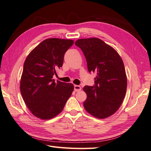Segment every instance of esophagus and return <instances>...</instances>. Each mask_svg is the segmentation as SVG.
Returning a JSON list of instances; mask_svg holds the SVG:
<instances>
[{"mask_svg": "<svg viewBox=\"0 0 151 151\" xmlns=\"http://www.w3.org/2000/svg\"><path fill=\"white\" fill-rule=\"evenodd\" d=\"M81 90V87L79 85H74V90L76 92H79Z\"/></svg>", "mask_w": 151, "mask_h": 151, "instance_id": "34e87169", "label": "esophagus"}]
</instances>
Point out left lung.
<instances>
[{
	"mask_svg": "<svg viewBox=\"0 0 151 151\" xmlns=\"http://www.w3.org/2000/svg\"><path fill=\"white\" fill-rule=\"evenodd\" d=\"M75 45L81 49L88 72L97 73L95 85L83 88L87 96L83 105L96 118H108L118 110L127 91V76L121 57L98 38L78 39Z\"/></svg>",
	"mask_w": 151,
	"mask_h": 151,
	"instance_id": "1",
	"label": "left lung"
}]
</instances>
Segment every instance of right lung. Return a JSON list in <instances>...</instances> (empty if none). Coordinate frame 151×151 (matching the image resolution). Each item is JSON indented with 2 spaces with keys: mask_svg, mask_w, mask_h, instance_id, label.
<instances>
[{
  "mask_svg": "<svg viewBox=\"0 0 151 151\" xmlns=\"http://www.w3.org/2000/svg\"><path fill=\"white\" fill-rule=\"evenodd\" d=\"M73 44L70 39H45L25 60L20 90L26 106L40 119L58 116L72 95L73 84L59 81L56 83L53 76L63 66L65 53Z\"/></svg>",
  "mask_w": 151,
  "mask_h": 151,
  "instance_id": "1",
  "label": "right lung"
}]
</instances>
